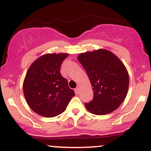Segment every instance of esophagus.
<instances>
[{
  "instance_id": "obj_1",
  "label": "esophagus",
  "mask_w": 151,
  "mask_h": 151,
  "mask_svg": "<svg viewBox=\"0 0 151 151\" xmlns=\"http://www.w3.org/2000/svg\"><path fill=\"white\" fill-rule=\"evenodd\" d=\"M75 92H76V93H77V94L80 93V87H79V86L75 88Z\"/></svg>"
}]
</instances>
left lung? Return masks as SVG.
Returning <instances> with one entry per match:
<instances>
[{
    "instance_id": "obj_1",
    "label": "left lung",
    "mask_w": 151,
    "mask_h": 151,
    "mask_svg": "<svg viewBox=\"0 0 151 151\" xmlns=\"http://www.w3.org/2000/svg\"><path fill=\"white\" fill-rule=\"evenodd\" d=\"M92 86L93 98L85 106L89 112L105 115L119 108L125 100L129 76L125 65L112 52L98 49L78 55Z\"/></svg>"
}]
</instances>
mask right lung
I'll return each instance as SVG.
<instances>
[{"label": "right lung", "mask_w": 151, "mask_h": 151, "mask_svg": "<svg viewBox=\"0 0 151 151\" xmlns=\"http://www.w3.org/2000/svg\"><path fill=\"white\" fill-rule=\"evenodd\" d=\"M66 53L46 54L30 65L23 81V93L31 109L45 117L63 112L74 96L60 70Z\"/></svg>", "instance_id": "right-lung-1"}]
</instances>
